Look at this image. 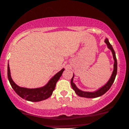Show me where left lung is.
<instances>
[{
	"mask_svg": "<svg viewBox=\"0 0 129 129\" xmlns=\"http://www.w3.org/2000/svg\"><path fill=\"white\" fill-rule=\"evenodd\" d=\"M105 43H106V44L107 45V47L110 50H111V52L113 54V57L114 60V65H113V71L112 74L110 78V79L107 82V83H105V85H104L103 86H102L101 88H100L99 89H98V90L95 91L93 92H88V91H83L80 90L79 88L76 86V84L73 82V79L74 77V74H73V77L71 79V86L72 89L75 91V92L78 95V96L82 97V98H98V97L102 96L104 94L108 89L110 88L111 85L113 83L114 81H115L116 76L117 74V60L116 57V54L114 50V49H113L112 46L111 45L110 43L108 41V40L107 38H106L105 40Z\"/></svg>",
	"mask_w": 129,
	"mask_h": 129,
	"instance_id": "left-lung-1",
	"label": "left lung"
}]
</instances>
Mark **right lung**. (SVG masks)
<instances>
[{
    "instance_id": "1",
    "label": "right lung",
    "mask_w": 129,
    "mask_h": 129,
    "mask_svg": "<svg viewBox=\"0 0 129 129\" xmlns=\"http://www.w3.org/2000/svg\"><path fill=\"white\" fill-rule=\"evenodd\" d=\"M64 69H62L60 71L57 72L52 78L50 79L48 83L43 87L37 88H27L20 87L13 80L10 74L9 64H8V79L11 87L14 91L22 99L31 102H39L47 99L52 94L53 90L55 88L56 83L60 79Z\"/></svg>"
}]
</instances>
